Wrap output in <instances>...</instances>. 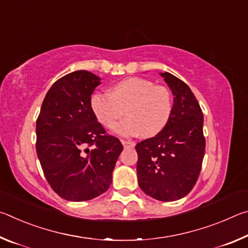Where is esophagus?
Returning a JSON list of instances; mask_svg holds the SVG:
<instances>
[{
    "instance_id": "34e87169",
    "label": "esophagus",
    "mask_w": 248,
    "mask_h": 248,
    "mask_svg": "<svg viewBox=\"0 0 248 248\" xmlns=\"http://www.w3.org/2000/svg\"><path fill=\"white\" fill-rule=\"evenodd\" d=\"M121 143H123L124 148H133V146H134V142H132V141L121 140Z\"/></svg>"
}]
</instances>
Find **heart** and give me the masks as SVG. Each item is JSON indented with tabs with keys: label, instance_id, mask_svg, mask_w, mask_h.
<instances>
[{
	"label": "heart",
	"instance_id": "heart-1",
	"mask_svg": "<svg viewBox=\"0 0 248 248\" xmlns=\"http://www.w3.org/2000/svg\"><path fill=\"white\" fill-rule=\"evenodd\" d=\"M96 118L106 128H112L127 109L128 118L114 131L121 137L142 134L154 137L166 127L173 110L170 91L143 78H130L117 83L114 94L96 93L91 99Z\"/></svg>",
	"mask_w": 248,
	"mask_h": 248
}]
</instances>
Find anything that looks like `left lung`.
<instances>
[{
    "label": "left lung",
    "mask_w": 248,
    "mask_h": 248,
    "mask_svg": "<svg viewBox=\"0 0 248 248\" xmlns=\"http://www.w3.org/2000/svg\"><path fill=\"white\" fill-rule=\"evenodd\" d=\"M174 95L166 127L136 145L138 183L161 201H175L189 194L199 177L204 156L203 115L189 86L169 72L161 73Z\"/></svg>",
    "instance_id": "obj_1"
}]
</instances>
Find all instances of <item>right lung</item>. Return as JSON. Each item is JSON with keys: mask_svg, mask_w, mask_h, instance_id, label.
<instances>
[{"mask_svg": "<svg viewBox=\"0 0 248 248\" xmlns=\"http://www.w3.org/2000/svg\"><path fill=\"white\" fill-rule=\"evenodd\" d=\"M100 78L75 71L50 87L36 123V151L50 186L61 198L86 201L109 189L124 146L106 133L91 95Z\"/></svg>", "mask_w": 248, "mask_h": 248, "instance_id": "right-lung-1", "label": "right lung"}]
</instances>
